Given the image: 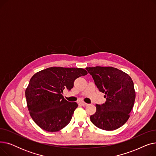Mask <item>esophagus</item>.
I'll list each match as a JSON object with an SVG mask.
<instances>
[{"label":"esophagus","instance_id":"esophagus-1","mask_svg":"<svg viewBox=\"0 0 156 156\" xmlns=\"http://www.w3.org/2000/svg\"><path fill=\"white\" fill-rule=\"evenodd\" d=\"M80 104H81V105H83V106H87V105H88V104H87V103H85V102H80Z\"/></svg>","mask_w":156,"mask_h":156}]
</instances>
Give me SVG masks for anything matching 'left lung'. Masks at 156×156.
<instances>
[{"label": "left lung", "instance_id": "1", "mask_svg": "<svg viewBox=\"0 0 156 156\" xmlns=\"http://www.w3.org/2000/svg\"><path fill=\"white\" fill-rule=\"evenodd\" d=\"M99 90L105 94L106 101L96 104V112L90 116L92 123L100 129L111 131L123 125L129 118L135 91L131 77L113 67L86 68Z\"/></svg>", "mask_w": 156, "mask_h": 156}]
</instances>
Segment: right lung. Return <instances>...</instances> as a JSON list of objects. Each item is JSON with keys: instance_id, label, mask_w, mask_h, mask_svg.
<instances>
[{"instance_id": "obj_1", "label": "right lung", "mask_w": 156, "mask_h": 156, "mask_svg": "<svg viewBox=\"0 0 156 156\" xmlns=\"http://www.w3.org/2000/svg\"><path fill=\"white\" fill-rule=\"evenodd\" d=\"M83 68L51 67L31 77L25 91L28 109L35 123L49 132H58L71 120L76 102L64 99V89L73 87L74 81L87 75Z\"/></svg>"}]
</instances>
